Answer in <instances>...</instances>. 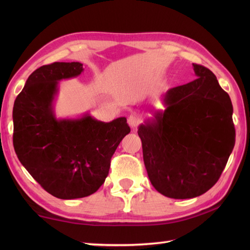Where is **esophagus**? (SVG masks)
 I'll list each match as a JSON object with an SVG mask.
<instances>
[{"label": "esophagus", "mask_w": 250, "mask_h": 250, "mask_svg": "<svg viewBox=\"0 0 250 250\" xmlns=\"http://www.w3.org/2000/svg\"><path fill=\"white\" fill-rule=\"evenodd\" d=\"M128 124L131 128H133V129L136 128V126L140 124V117L136 114H131L128 118Z\"/></svg>", "instance_id": "obj_1"}]
</instances>
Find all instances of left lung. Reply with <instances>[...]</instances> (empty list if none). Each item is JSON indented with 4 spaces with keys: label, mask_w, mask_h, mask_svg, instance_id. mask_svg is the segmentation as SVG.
<instances>
[{
    "label": "left lung",
    "mask_w": 250,
    "mask_h": 250,
    "mask_svg": "<svg viewBox=\"0 0 250 250\" xmlns=\"http://www.w3.org/2000/svg\"><path fill=\"white\" fill-rule=\"evenodd\" d=\"M192 65L198 77L167 90L166 109L137 131L151 185L172 199L195 198L213 187L235 144L229 94L213 72Z\"/></svg>",
    "instance_id": "left-lung-1"
}]
</instances>
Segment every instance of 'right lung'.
Segmentation results:
<instances>
[{
    "instance_id": "add662e5",
    "label": "right lung",
    "mask_w": 250,
    "mask_h": 250,
    "mask_svg": "<svg viewBox=\"0 0 250 250\" xmlns=\"http://www.w3.org/2000/svg\"><path fill=\"white\" fill-rule=\"evenodd\" d=\"M83 71L79 62L41 66L26 79L13 109V142L19 161L47 192L63 200L84 198L104 184L111 157L131 131L125 117L110 122L89 114L57 118L54 101L59 82Z\"/></svg>"
}]
</instances>
